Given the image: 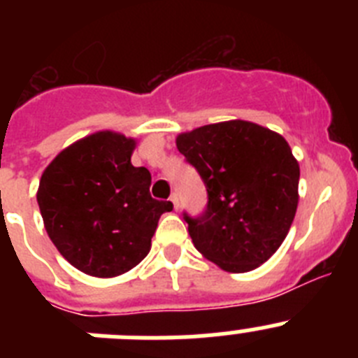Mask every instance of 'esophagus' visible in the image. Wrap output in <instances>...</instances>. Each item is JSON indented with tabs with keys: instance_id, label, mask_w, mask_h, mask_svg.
Returning a JSON list of instances; mask_svg holds the SVG:
<instances>
[{
	"instance_id": "esophagus-1",
	"label": "esophagus",
	"mask_w": 358,
	"mask_h": 358,
	"mask_svg": "<svg viewBox=\"0 0 358 358\" xmlns=\"http://www.w3.org/2000/svg\"><path fill=\"white\" fill-rule=\"evenodd\" d=\"M170 201H172L173 208H176V210H179V195L172 194V197H170Z\"/></svg>"
}]
</instances>
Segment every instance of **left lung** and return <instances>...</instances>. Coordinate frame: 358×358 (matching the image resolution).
<instances>
[{
	"label": "left lung",
	"instance_id": "1",
	"mask_svg": "<svg viewBox=\"0 0 358 358\" xmlns=\"http://www.w3.org/2000/svg\"><path fill=\"white\" fill-rule=\"evenodd\" d=\"M206 185L208 206L185 213L195 249L227 273H249L278 251L296 217L299 163L285 138L245 120L177 136Z\"/></svg>",
	"mask_w": 358,
	"mask_h": 358
}]
</instances>
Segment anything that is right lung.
<instances>
[{"mask_svg":"<svg viewBox=\"0 0 358 358\" xmlns=\"http://www.w3.org/2000/svg\"><path fill=\"white\" fill-rule=\"evenodd\" d=\"M134 138L98 131L57 154L37 189L50 240L75 268L94 278L127 273L148 255L170 201H156L150 172L132 166Z\"/></svg>","mask_w":358,"mask_h":358,"instance_id":"add662e5","label":"right lung"}]
</instances>
